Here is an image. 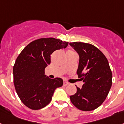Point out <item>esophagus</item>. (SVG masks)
I'll return each mask as SVG.
<instances>
[{"label": "esophagus", "instance_id": "34e87169", "mask_svg": "<svg viewBox=\"0 0 124 124\" xmlns=\"http://www.w3.org/2000/svg\"><path fill=\"white\" fill-rule=\"evenodd\" d=\"M68 84H69V83H68V82H66L64 80V82H63V85H68Z\"/></svg>", "mask_w": 124, "mask_h": 124}]
</instances>
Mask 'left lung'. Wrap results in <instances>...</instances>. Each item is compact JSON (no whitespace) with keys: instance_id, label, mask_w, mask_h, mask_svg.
I'll list each match as a JSON object with an SVG mask.
<instances>
[{"instance_id":"8db88e82","label":"left lung","mask_w":124,"mask_h":124,"mask_svg":"<svg viewBox=\"0 0 124 124\" xmlns=\"http://www.w3.org/2000/svg\"><path fill=\"white\" fill-rule=\"evenodd\" d=\"M79 55L77 73L83 80L82 87L70 96L71 102L82 111L98 108L106 100L112 84V73L108 60L99 49L90 44L70 42Z\"/></svg>"}]
</instances>
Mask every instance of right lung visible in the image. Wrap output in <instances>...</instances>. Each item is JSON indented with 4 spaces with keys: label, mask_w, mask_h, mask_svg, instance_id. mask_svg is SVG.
Listing matches in <instances>:
<instances>
[{
    "label": "right lung",
    "mask_w": 124,
    "mask_h": 124,
    "mask_svg": "<svg viewBox=\"0 0 124 124\" xmlns=\"http://www.w3.org/2000/svg\"><path fill=\"white\" fill-rule=\"evenodd\" d=\"M68 42L54 38H42L28 44L19 54L13 66L15 89L28 108L39 110L51 102L56 88L63 79H51L45 75L51 63V55L56 50L66 48Z\"/></svg>",
    "instance_id": "obj_1"
}]
</instances>
